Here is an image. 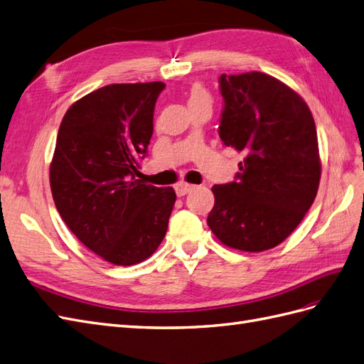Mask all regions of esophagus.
<instances>
[{"label":"esophagus","mask_w":364,"mask_h":364,"mask_svg":"<svg viewBox=\"0 0 364 364\" xmlns=\"http://www.w3.org/2000/svg\"><path fill=\"white\" fill-rule=\"evenodd\" d=\"M195 188L193 184H189V183H186V181H181V183H178L175 186V192H176V195H178V197H184L186 193H189L192 189Z\"/></svg>","instance_id":"1"}]
</instances>
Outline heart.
<instances>
[{"label":"heart","mask_w":364,"mask_h":364,"mask_svg":"<svg viewBox=\"0 0 364 364\" xmlns=\"http://www.w3.org/2000/svg\"><path fill=\"white\" fill-rule=\"evenodd\" d=\"M200 100H208V101H210V98H209V93H208L206 90H204V87H203V86H200V85H195V86H192L191 93H189V102L200 101Z\"/></svg>","instance_id":"heart-1"}]
</instances>
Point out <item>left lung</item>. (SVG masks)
Masks as SVG:
<instances>
[{"label": "left lung", "mask_w": 364, "mask_h": 364, "mask_svg": "<svg viewBox=\"0 0 364 364\" xmlns=\"http://www.w3.org/2000/svg\"><path fill=\"white\" fill-rule=\"evenodd\" d=\"M220 138L245 154L235 181L212 188L208 225L232 249L262 252L292 234L318 191L314 117L284 82L262 72L220 77Z\"/></svg>", "instance_id": "left-lung-1"}]
</instances>
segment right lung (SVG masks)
I'll return each mask as SVG.
<instances>
[{
	"label": "right lung",
	"mask_w": 364,
	"mask_h": 364,
	"mask_svg": "<svg viewBox=\"0 0 364 364\" xmlns=\"http://www.w3.org/2000/svg\"><path fill=\"white\" fill-rule=\"evenodd\" d=\"M164 82L110 85L64 115L50 163V189L63 221L106 262L132 266L163 241L176 200L172 188L138 180Z\"/></svg>",
	"instance_id": "right-lung-1"
}]
</instances>
